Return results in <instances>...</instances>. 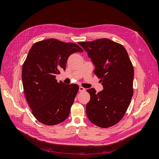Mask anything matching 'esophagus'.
I'll use <instances>...</instances> for the list:
<instances>
[{
    "mask_svg": "<svg viewBox=\"0 0 159 159\" xmlns=\"http://www.w3.org/2000/svg\"><path fill=\"white\" fill-rule=\"evenodd\" d=\"M79 91H81V92H84V91H85V88H83V87H80Z\"/></svg>",
    "mask_w": 159,
    "mask_h": 159,
    "instance_id": "obj_1",
    "label": "esophagus"
}]
</instances>
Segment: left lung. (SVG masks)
Here are the masks:
<instances>
[{"instance_id":"8db88e82","label":"left lung","mask_w":159,"mask_h":159,"mask_svg":"<svg viewBox=\"0 0 159 159\" xmlns=\"http://www.w3.org/2000/svg\"><path fill=\"white\" fill-rule=\"evenodd\" d=\"M78 44L88 52L95 68L94 74L103 86L96 93L87 89L90 101L86 105L89 121L102 128L118 123L125 114L133 95L134 69L127 52L119 43L101 38Z\"/></svg>"}]
</instances>
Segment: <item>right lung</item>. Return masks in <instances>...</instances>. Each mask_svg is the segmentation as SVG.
I'll use <instances>...</instances> for the list:
<instances>
[{"instance_id":"right-lung-1","label":"right lung","mask_w":159,"mask_h":159,"mask_svg":"<svg viewBox=\"0 0 159 159\" xmlns=\"http://www.w3.org/2000/svg\"><path fill=\"white\" fill-rule=\"evenodd\" d=\"M84 50L78 44L54 38L34 43L22 69L25 97L34 117L46 125H55L68 118L79 90L56 79L66 70L68 57Z\"/></svg>"}]
</instances>
